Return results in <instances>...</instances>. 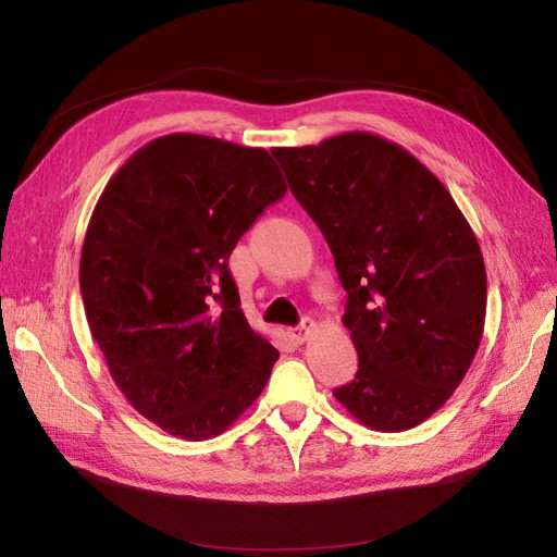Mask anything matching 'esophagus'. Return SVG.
Here are the masks:
<instances>
[{"label": "esophagus", "mask_w": 557, "mask_h": 557, "mask_svg": "<svg viewBox=\"0 0 557 557\" xmlns=\"http://www.w3.org/2000/svg\"><path fill=\"white\" fill-rule=\"evenodd\" d=\"M313 327H315L313 318H305L297 327H293V336H295L297 342H307V336L311 334V330H313Z\"/></svg>", "instance_id": "esophagus-1"}]
</instances>
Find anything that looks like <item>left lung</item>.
Masks as SVG:
<instances>
[{"mask_svg": "<svg viewBox=\"0 0 557 557\" xmlns=\"http://www.w3.org/2000/svg\"><path fill=\"white\" fill-rule=\"evenodd\" d=\"M272 153L348 295L358 374L334 397L372 430L416 428L444 407L481 344L487 281L474 232L444 183L376 134Z\"/></svg>", "mask_w": 557, "mask_h": 557, "instance_id": "left-lung-1", "label": "left lung"}]
</instances>
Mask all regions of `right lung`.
<instances>
[{
	"label": "right lung",
	"mask_w": 557,
	"mask_h": 557,
	"mask_svg": "<svg viewBox=\"0 0 557 557\" xmlns=\"http://www.w3.org/2000/svg\"><path fill=\"white\" fill-rule=\"evenodd\" d=\"M283 195L264 148L178 132L139 148L92 211L78 272L90 332L132 407L181 440L227 430L278 360L227 262Z\"/></svg>",
	"instance_id": "add662e5"
}]
</instances>
